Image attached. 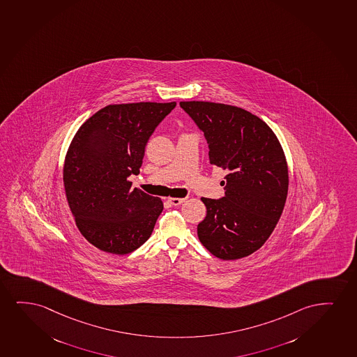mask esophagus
Masks as SVG:
<instances>
[{"label":"esophagus","instance_id":"obj_1","mask_svg":"<svg viewBox=\"0 0 357 357\" xmlns=\"http://www.w3.org/2000/svg\"><path fill=\"white\" fill-rule=\"evenodd\" d=\"M185 199L186 197H184V199H168V201H169V204H173V206H179V204H183Z\"/></svg>","mask_w":357,"mask_h":357}]
</instances>
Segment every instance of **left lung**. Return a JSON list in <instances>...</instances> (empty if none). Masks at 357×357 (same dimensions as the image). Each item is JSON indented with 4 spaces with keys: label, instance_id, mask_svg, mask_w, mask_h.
Instances as JSON below:
<instances>
[{
    "label": "left lung",
    "instance_id": "1",
    "mask_svg": "<svg viewBox=\"0 0 357 357\" xmlns=\"http://www.w3.org/2000/svg\"><path fill=\"white\" fill-rule=\"evenodd\" d=\"M204 132L209 161L227 171L222 199L202 197L207 214L199 241L222 260L240 259L264 245L278 224L288 192V168L276 135L241 107L181 102Z\"/></svg>",
    "mask_w": 357,
    "mask_h": 357
}]
</instances>
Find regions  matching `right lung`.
Masks as SVG:
<instances>
[{"mask_svg": "<svg viewBox=\"0 0 357 357\" xmlns=\"http://www.w3.org/2000/svg\"><path fill=\"white\" fill-rule=\"evenodd\" d=\"M176 102L107 105L79 127L65 158L66 199L84 238L127 255L151 236L163 209L158 197L132 188L145 146Z\"/></svg>", "mask_w": 357, "mask_h": 357, "instance_id": "add662e5", "label": "right lung"}]
</instances>
